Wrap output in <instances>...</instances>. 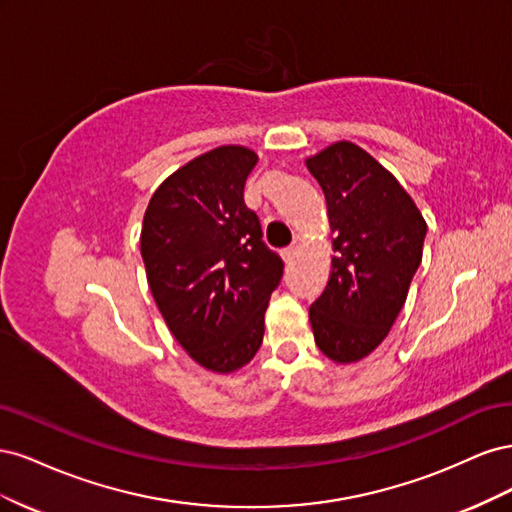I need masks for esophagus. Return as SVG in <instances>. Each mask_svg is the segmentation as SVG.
<instances>
[{"label": "esophagus", "mask_w": 512, "mask_h": 512, "mask_svg": "<svg viewBox=\"0 0 512 512\" xmlns=\"http://www.w3.org/2000/svg\"><path fill=\"white\" fill-rule=\"evenodd\" d=\"M294 254H297V245H290V247H286V250L282 252V258H284L286 262H292Z\"/></svg>", "instance_id": "1"}]
</instances>
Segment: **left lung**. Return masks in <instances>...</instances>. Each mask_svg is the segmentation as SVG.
Masks as SVG:
<instances>
[{"mask_svg": "<svg viewBox=\"0 0 512 512\" xmlns=\"http://www.w3.org/2000/svg\"><path fill=\"white\" fill-rule=\"evenodd\" d=\"M305 164L327 198L335 252L309 322L320 352L348 365L389 335L423 260L427 222L401 183L359 145L337 141Z\"/></svg>", "mask_w": 512, "mask_h": 512, "instance_id": "8db88e82", "label": "left lung"}]
</instances>
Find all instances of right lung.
Here are the masks:
<instances>
[{
	"mask_svg": "<svg viewBox=\"0 0 512 512\" xmlns=\"http://www.w3.org/2000/svg\"><path fill=\"white\" fill-rule=\"evenodd\" d=\"M256 162L247 147H215L166 177L143 218L141 256L153 301L181 348L215 374L254 359L284 273L243 200Z\"/></svg>",
	"mask_w": 512,
	"mask_h": 512,
	"instance_id": "right-lung-1",
	"label": "right lung"
}]
</instances>
